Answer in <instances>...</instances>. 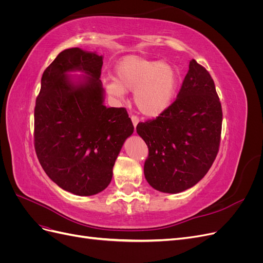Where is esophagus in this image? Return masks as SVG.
I'll use <instances>...</instances> for the list:
<instances>
[{"instance_id":"esophagus-1","label":"esophagus","mask_w":263,"mask_h":263,"mask_svg":"<svg viewBox=\"0 0 263 263\" xmlns=\"http://www.w3.org/2000/svg\"><path fill=\"white\" fill-rule=\"evenodd\" d=\"M130 118H132V122H133V125L136 127L137 126V124L139 123V117L138 116H136V115H132L130 116Z\"/></svg>"}]
</instances>
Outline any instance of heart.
<instances>
[{
    "mask_svg": "<svg viewBox=\"0 0 263 263\" xmlns=\"http://www.w3.org/2000/svg\"><path fill=\"white\" fill-rule=\"evenodd\" d=\"M178 81L177 70L170 63L130 54L117 63L115 79H105L104 86L118 100H124L127 91H134L139 112L154 117L171 105Z\"/></svg>",
    "mask_w": 263,
    "mask_h": 263,
    "instance_id": "1",
    "label": "heart"
}]
</instances>
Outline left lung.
<instances>
[{
    "instance_id": "obj_1",
    "label": "left lung",
    "mask_w": 263,
    "mask_h": 263,
    "mask_svg": "<svg viewBox=\"0 0 263 263\" xmlns=\"http://www.w3.org/2000/svg\"><path fill=\"white\" fill-rule=\"evenodd\" d=\"M221 122L214 80L192 59L176 101L136 127L149 150L144 165L149 184L160 192L179 193L202 180L218 154Z\"/></svg>"
}]
</instances>
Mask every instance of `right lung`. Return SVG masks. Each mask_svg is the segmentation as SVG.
Instances as JSON below:
<instances>
[{
	"label": "right lung",
	"instance_id": "add662e5",
	"mask_svg": "<svg viewBox=\"0 0 263 263\" xmlns=\"http://www.w3.org/2000/svg\"><path fill=\"white\" fill-rule=\"evenodd\" d=\"M102 55L70 48L46 68L36 99L34 145L44 171L55 184L76 195L105 190L113 166L134 125L124 107L103 105ZM69 70L87 76L80 85Z\"/></svg>",
	"mask_w": 263,
	"mask_h": 263
}]
</instances>
